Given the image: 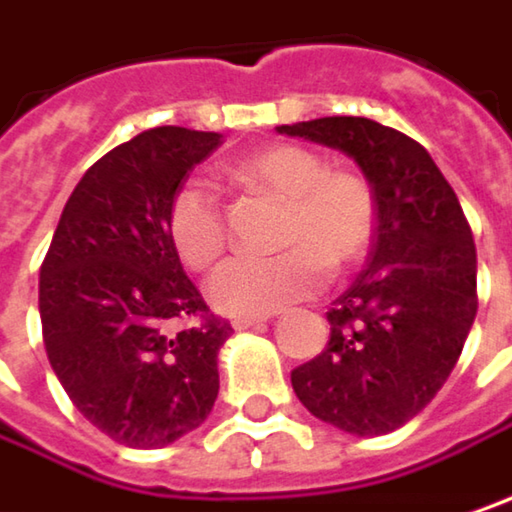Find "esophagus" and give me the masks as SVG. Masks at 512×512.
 Returning a JSON list of instances; mask_svg holds the SVG:
<instances>
[{
	"label": "esophagus",
	"instance_id": "esophagus-1",
	"mask_svg": "<svg viewBox=\"0 0 512 512\" xmlns=\"http://www.w3.org/2000/svg\"><path fill=\"white\" fill-rule=\"evenodd\" d=\"M272 316H234L231 321V327L234 330H246V327H257V324H263V321H269Z\"/></svg>",
	"mask_w": 512,
	"mask_h": 512
}]
</instances>
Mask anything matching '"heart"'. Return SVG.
Here are the masks:
<instances>
[{"mask_svg":"<svg viewBox=\"0 0 512 512\" xmlns=\"http://www.w3.org/2000/svg\"><path fill=\"white\" fill-rule=\"evenodd\" d=\"M231 176L263 194L284 199L272 257L234 255L208 278L211 304L228 316H269L316 295L330 269L362 263L376 240L379 205L368 176L327 162L298 144H269L231 167ZM167 234L191 269H205L226 249V214L217 191L185 179L167 205Z\"/></svg>","mask_w":512,"mask_h":512,"instance_id":"obj_1","label":"heart"}]
</instances>
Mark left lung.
Masks as SVG:
<instances>
[{
  "label": "left lung",
  "instance_id": "left-lung-1",
  "mask_svg": "<svg viewBox=\"0 0 512 512\" xmlns=\"http://www.w3.org/2000/svg\"><path fill=\"white\" fill-rule=\"evenodd\" d=\"M278 133L342 150L379 205L368 266L333 301L330 342L292 371L318 420L388 435L435 400L478 313L475 243L461 202L423 144L371 118L333 115Z\"/></svg>",
  "mask_w": 512,
  "mask_h": 512
}]
</instances>
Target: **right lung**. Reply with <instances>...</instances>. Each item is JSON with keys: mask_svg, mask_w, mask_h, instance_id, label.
<instances>
[{"mask_svg": "<svg viewBox=\"0 0 512 512\" xmlns=\"http://www.w3.org/2000/svg\"><path fill=\"white\" fill-rule=\"evenodd\" d=\"M220 133L156 127L112 147L69 196L40 266L54 374L115 443L167 446L211 414L231 324L185 275L167 205Z\"/></svg>", "mask_w": 512, "mask_h": 512, "instance_id": "right-lung-1", "label": "right lung"}]
</instances>
